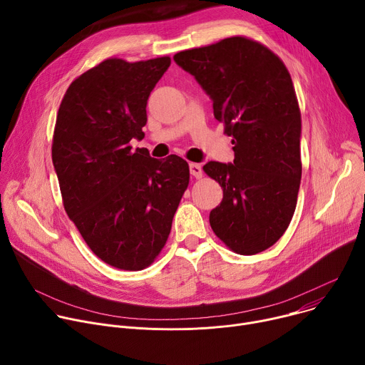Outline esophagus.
Segmentation results:
<instances>
[{
	"label": "esophagus",
	"instance_id": "esophagus-1",
	"mask_svg": "<svg viewBox=\"0 0 365 365\" xmlns=\"http://www.w3.org/2000/svg\"><path fill=\"white\" fill-rule=\"evenodd\" d=\"M189 169H190V175L193 176V178H196V179H199V178H202V166L200 165H197V163H190L189 165Z\"/></svg>",
	"mask_w": 365,
	"mask_h": 365
}]
</instances>
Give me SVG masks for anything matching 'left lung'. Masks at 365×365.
<instances>
[{
	"instance_id": "left-lung-1",
	"label": "left lung",
	"mask_w": 365,
	"mask_h": 365,
	"mask_svg": "<svg viewBox=\"0 0 365 365\" xmlns=\"http://www.w3.org/2000/svg\"><path fill=\"white\" fill-rule=\"evenodd\" d=\"M173 59L211 96L215 118L232 137L234 163L203 166L224 192L210 224L234 252H262L287 230L302 178V120L290 73L267 46L244 36Z\"/></svg>"
}]
</instances>
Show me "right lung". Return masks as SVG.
Wrapping results in <instances>:
<instances>
[{
    "mask_svg": "<svg viewBox=\"0 0 365 365\" xmlns=\"http://www.w3.org/2000/svg\"><path fill=\"white\" fill-rule=\"evenodd\" d=\"M170 58H110L79 75L59 107L51 143L65 211L92 252L120 270L148 267L165 247L189 185L179 155L150 158L143 140L150 92Z\"/></svg>",
    "mask_w": 365,
    "mask_h": 365,
    "instance_id": "obj_1",
    "label": "right lung"
}]
</instances>
